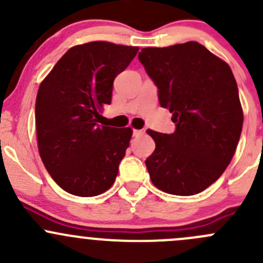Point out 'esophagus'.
Segmentation results:
<instances>
[{"label":"esophagus","instance_id":"esophagus-1","mask_svg":"<svg viewBox=\"0 0 263 263\" xmlns=\"http://www.w3.org/2000/svg\"><path fill=\"white\" fill-rule=\"evenodd\" d=\"M142 134H144V131H142V129H134V132H132V135H134V137L141 136Z\"/></svg>","mask_w":263,"mask_h":263}]
</instances>
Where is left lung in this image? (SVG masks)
<instances>
[{"mask_svg":"<svg viewBox=\"0 0 263 263\" xmlns=\"http://www.w3.org/2000/svg\"><path fill=\"white\" fill-rule=\"evenodd\" d=\"M139 61L173 113V134L147 129L155 150L145 160L151 182L177 196L202 192L224 173L243 127L237 81L229 65L197 42L142 48Z\"/></svg>","mask_w":263,"mask_h":263,"instance_id":"left-lung-1","label":"left lung"}]
</instances>
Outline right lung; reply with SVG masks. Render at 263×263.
<instances>
[{
    "label": "right lung",
    "mask_w": 263,
    "mask_h": 263,
    "mask_svg": "<svg viewBox=\"0 0 263 263\" xmlns=\"http://www.w3.org/2000/svg\"><path fill=\"white\" fill-rule=\"evenodd\" d=\"M137 50L109 42L72 47L39 86V154L50 177L71 195L92 197L116 181L132 129L100 126L99 109L110 104L113 81Z\"/></svg>",
    "instance_id": "1"
}]
</instances>
